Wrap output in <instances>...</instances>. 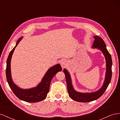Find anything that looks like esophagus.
I'll return each instance as SVG.
<instances>
[{
	"mask_svg": "<svg viewBox=\"0 0 120 120\" xmlns=\"http://www.w3.org/2000/svg\"><path fill=\"white\" fill-rule=\"evenodd\" d=\"M60 65L62 68H64L66 66L67 64V61L66 60H63L60 61Z\"/></svg>",
	"mask_w": 120,
	"mask_h": 120,
	"instance_id": "1",
	"label": "esophagus"
}]
</instances>
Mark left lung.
Segmentation results:
<instances>
[{
  "label": "left lung",
  "instance_id": "left-lung-1",
  "mask_svg": "<svg viewBox=\"0 0 120 120\" xmlns=\"http://www.w3.org/2000/svg\"><path fill=\"white\" fill-rule=\"evenodd\" d=\"M95 41H94L92 48L100 50L105 56L106 62V72L105 80L102 86L96 92L92 93H81L76 91L72 85V81L70 73L64 68V74L66 76L68 95L71 99L79 102L86 103L97 100L102 96L107 89L112 78V57L106 48V45L103 39L98 36H94Z\"/></svg>",
  "mask_w": 120,
  "mask_h": 120
}]
</instances>
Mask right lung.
I'll return each instance as SVG.
<instances>
[{
  "label": "right lung",
  "mask_w": 120,
  "mask_h": 120,
  "mask_svg": "<svg viewBox=\"0 0 120 120\" xmlns=\"http://www.w3.org/2000/svg\"><path fill=\"white\" fill-rule=\"evenodd\" d=\"M22 38V37H21L18 40L16 45L10 52L7 60L6 68L7 81L10 89L19 99L29 103L38 102L44 100L45 99L47 94L49 92L50 84L53 77L57 74V72L62 70V68L60 64H56L49 68L43 76L41 82H39L37 86L34 88L28 89H23L16 86L14 83L12 79L11 74L10 63L14 50Z\"/></svg>",
  "instance_id": "add662e5"
}]
</instances>
